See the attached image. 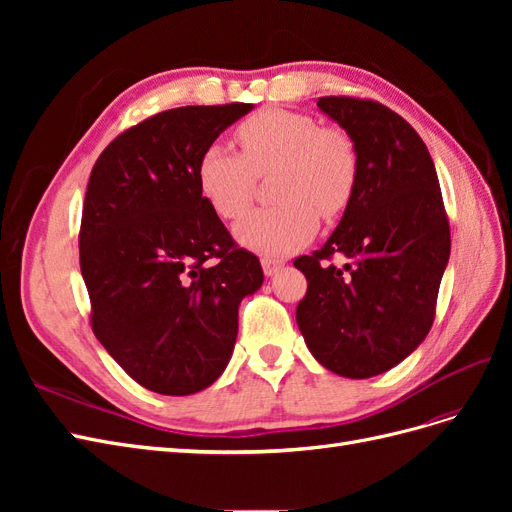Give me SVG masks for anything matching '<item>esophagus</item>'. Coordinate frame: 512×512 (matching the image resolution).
<instances>
[{"mask_svg":"<svg viewBox=\"0 0 512 512\" xmlns=\"http://www.w3.org/2000/svg\"><path fill=\"white\" fill-rule=\"evenodd\" d=\"M260 265H262V271H265V275H275L277 271L282 269L284 260L282 258H273V256H262L260 258Z\"/></svg>","mask_w":512,"mask_h":512,"instance_id":"34e87169","label":"esophagus"}]
</instances>
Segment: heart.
I'll use <instances>...</instances> for the list:
<instances>
[{
    "label": "heart",
    "instance_id": "heart-1",
    "mask_svg": "<svg viewBox=\"0 0 512 512\" xmlns=\"http://www.w3.org/2000/svg\"><path fill=\"white\" fill-rule=\"evenodd\" d=\"M241 153L211 143L196 162V185L222 220L250 205L258 177L275 175L280 205L260 207L237 224V239L262 254H286L316 235L324 220L342 215L359 183V149L352 136L288 108H260L235 128Z\"/></svg>",
    "mask_w": 512,
    "mask_h": 512
}]
</instances>
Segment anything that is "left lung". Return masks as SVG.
Returning a JSON list of instances; mask_svg holds the SVG:
<instances>
[{
	"mask_svg": "<svg viewBox=\"0 0 512 512\" xmlns=\"http://www.w3.org/2000/svg\"><path fill=\"white\" fill-rule=\"evenodd\" d=\"M318 106L352 136L361 170L329 241L294 260L307 277L297 324L320 365L361 380L389 371L427 337L451 228L436 166L404 117L350 96H324Z\"/></svg>",
	"mask_w": 512,
	"mask_h": 512,
	"instance_id": "8db88e82",
	"label": "left lung"
}]
</instances>
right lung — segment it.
I'll list each match as a JSON object with an SVG mask.
<instances>
[{"instance_id":"add662e5","label":"right lung","mask_w":512,"mask_h":512,"mask_svg":"<svg viewBox=\"0 0 512 512\" xmlns=\"http://www.w3.org/2000/svg\"><path fill=\"white\" fill-rule=\"evenodd\" d=\"M252 104L181 106L121 132L91 168L79 232L91 329L126 374L160 395L220 378L239 303L262 284L196 185V162Z\"/></svg>"}]
</instances>
